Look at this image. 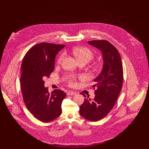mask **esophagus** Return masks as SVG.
Returning <instances> with one entry per match:
<instances>
[{"instance_id": "esophagus-1", "label": "esophagus", "mask_w": 149, "mask_h": 149, "mask_svg": "<svg viewBox=\"0 0 149 149\" xmlns=\"http://www.w3.org/2000/svg\"><path fill=\"white\" fill-rule=\"evenodd\" d=\"M67 94H68V95H75L77 94V93L72 92V91H69Z\"/></svg>"}]
</instances>
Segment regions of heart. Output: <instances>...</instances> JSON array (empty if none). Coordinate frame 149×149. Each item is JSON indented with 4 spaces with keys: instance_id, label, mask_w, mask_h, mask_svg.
Segmentation results:
<instances>
[{
    "instance_id": "heart-1",
    "label": "heart",
    "mask_w": 149,
    "mask_h": 149,
    "mask_svg": "<svg viewBox=\"0 0 149 149\" xmlns=\"http://www.w3.org/2000/svg\"><path fill=\"white\" fill-rule=\"evenodd\" d=\"M72 52L74 56L77 58L78 60V62L82 61H85L86 63L89 62L91 60H92L93 57H94V54L91 50L85 47H77L74 49H73L72 51ZM65 54L63 53L60 55L57 59V63L60 64L62 60H63L64 57H65ZM100 68L99 65H96L95 66V69H98ZM71 78V79L70 80V83L72 84V80L73 79Z\"/></svg>"
}]
</instances>
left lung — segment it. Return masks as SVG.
<instances>
[{"label":"left lung","instance_id":"8db88e82","mask_svg":"<svg viewBox=\"0 0 149 149\" xmlns=\"http://www.w3.org/2000/svg\"><path fill=\"white\" fill-rule=\"evenodd\" d=\"M88 43L102 52L103 66L94 80V98L88 99L80 93L85 98L79 113L87 120L95 122L103 118L113 108L122 86L123 72L120 55L113 45L106 40H93Z\"/></svg>","mask_w":149,"mask_h":149}]
</instances>
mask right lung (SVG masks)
Wrapping results in <instances>:
<instances>
[{
	"instance_id": "right-lung-1",
	"label": "right lung",
	"mask_w": 149,
	"mask_h": 149,
	"mask_svg": "<svg viewBox=\"0 0 149 149\" xmlns=\"http://www.w3.org/2000/svg\"><path fill=\"white\" fill-rule=\"evenodd\" d=\"M65 45L42 42L31 47L23 57L21 86L24 102L29 111L38 120L49 122L61 114L64 92L55 89L50 93L43 79L54 70L57 54Z\"/></svg>"
}]
</instances>
